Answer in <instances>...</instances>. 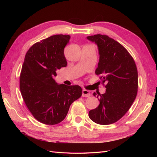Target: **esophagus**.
<instances>
[{
  "instance_id": "34e87169",
  "label": "esophagus",
  "mask_w": 157,
  "mask_h": 157,
  "mask_svg": "<svg viewBox=\"0 0 157 157\" xmlns=\"http://www.w3.org/2000/svg\"><path fill=\"white\" fill-rule=\"evenodd\" d=\"M90 95H91V94H90V92L88 91V90H85V89H84L83 90H82V96H83V97H89Z\"/></svg>"
}]
</instances>
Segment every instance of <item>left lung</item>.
<instances>
[{
  "mask_svg": "<svg viewBox=\"0 0 157 157\" xmlns=\"http://www.w3.org/2000/svg\"><path fill=\"white\" fill-rule=\"evenodd\" d=\"M87 39L98 47L99 61L96 74L101 75L102 83L107 82L105 94H93L98 98L99 105L90 111L88 116L97 124H111L125 115L136 98V65L124 47L107 35H94Z\"/></svg>",
  "mask_w": 157,
  "mask_h": 157,
  "instance_id": "8db88e82",
  "label": "left lung"
}]
</instances>
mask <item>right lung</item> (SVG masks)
I'll list each match as a JSON object with an SVG mask.
<instances>
[{
  "label": "right lung",
  "mask_w": 157,
  "mask_h": 157,
  "mask_svg": "<svg viewBox=\"0 0 157 157\" xmlns=\"http://www.w3.org/2000/svg\"><path fill=\"white\" fill-rule=\"evenodd\" d=\"M67 35H56L33 44L26 53L20 78V88L27 107L44 124L63 121L70 105L82 96L78 85L58 84L56 71L67 66L64 48Z\"/></svg>",
  "instance_id": "right-lung-1"
}]
</instances>
